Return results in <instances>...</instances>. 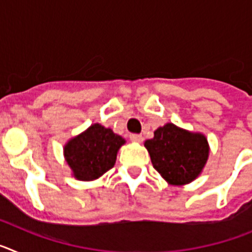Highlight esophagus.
<instances>
[{
    "mask_svg": "<svg viewBox=\"0 0 252 252\" xmlns=\"http://www.w3.org/2000/svg\"><path fill=\"white\" fill-rule=\"evenodd\" d=\"M130 139L135 142H141L142 140H144V137H142V135H140V133H131Z\"/></svg>",
    "mask_w": 252,
    "mask_h": 252,
    "instance_id": "obj_1",
    "label": "esophagus"
}]
</instances>
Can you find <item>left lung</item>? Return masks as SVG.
<instances>
[{
    "mask_svg": "<svg viewBox=\"0 0 252 252\" xmlns=\"http://www.w3.org/2000/svg\"><path fill=\"white\" fill-rule=\"evenodd\" d=\"M155 170L171 186H184L201 174L209 155L206 136L190 132L174 124H166L154 131L145 141Z\"/></svg>",
    "mask_w": 252,
    "mask_h": 252,
    "instance_id": "8db88e82",
    "label": "left lung"
}]
</instances>
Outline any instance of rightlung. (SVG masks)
Masks as SVG:
<instances>
[{"label": "right lung", "instance_id": "add662e5", "mask_svg": "<svg viewBox=\"0 0 252 252\" xmlns=\"http://www.w3.org/2000/svg\"><path fill=\"white\" fill-rule=\"evenodd\" d=\"M125 142L111 128L94 124L66 142L64 158L74 178L94 180L113 168L117 151Z\"/></svg>", "mask_w": 252, "mask_h": 252}]
</instances>
